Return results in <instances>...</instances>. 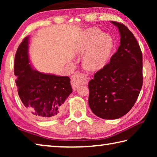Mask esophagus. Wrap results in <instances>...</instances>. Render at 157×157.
Returning a JSON list of instances; mask_svg holds the SVG:
<instances>
[{
	"instance_id": "esophagus-1",
	"label": "esophagus",
	"mask_w": 157,
	"mask_h": 157,
	"mask_svg": "<svg viewBox=\"0 0 157 157\" xmlns=\"http://www.w3.org/2000/svg\"><path fill=\"white\" fill-rule=\"evenodd\" d=\"M89 82V78L83 73H77L73 75L71 78V85L73 89H76L79 85L86 84Z\"/></svg>"
}]
</instances>
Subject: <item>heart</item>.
<instances>
[{"label": "heart", "instance_id": "heart-1", "mask_svg": "<svg viewBox=\"0 0 157 157\" xmlns=\"http://www.w3.org/2000/svg\"><path fill=\"white\" fill-rule=\"evenodd\" d=\"M113 48L112 37L97 28L85 32L83 40L77 48L78 55L85 54L82 59L84 67L89 71H98L105 67L110 59Z\"/></svg>", "mask_w": 157, "mask_h": 157}]
</instances>
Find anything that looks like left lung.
<instances>
[{
  "mask_svg": "<svg viewBox=\"0 0 157 157\" xmlns=\"http://www.w3.org/2000/svg\"><path fill=\"white\" fill-rule=\"evenodd\" d=\"M121 35L118 50L89 82V105L95 115L114 120L134 105L143 85V56L139 44L125 25L111 21Z\"/></svg>",
  "mask_w": 157,
  "mask_h": 157,
  "instance_id": "left-lung-1",
  "label": "left lung"
}]
</instances>
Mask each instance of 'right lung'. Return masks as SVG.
<instances>
[{
	"label": "right lung",
	"instance_id": "1",
	"mask_svg": "<svg viewBox=\"0 0 157 157\" xmlns=\"http://www.w3.org/2000/svg\"><path fill=\"white\" fill-rule=\"evenodd\" d=\"M28 36L18 46L14 59L18 94L24 107L41 120L57 118L73 92L68 76L46 74L34 69L29 58Z\"/></svg>",
	"mask_w": 157,
	"mask_h": 157
}]
</instances>
